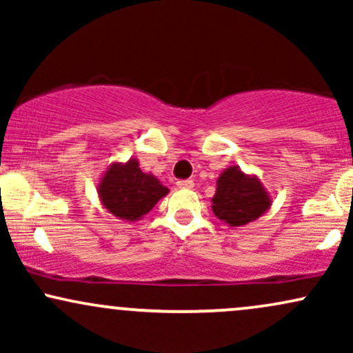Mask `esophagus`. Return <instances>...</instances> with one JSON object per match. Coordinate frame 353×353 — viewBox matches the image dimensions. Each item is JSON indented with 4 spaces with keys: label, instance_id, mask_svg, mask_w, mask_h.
Here are the masks:
<instances>
[{
    "label": "esophagus",
    "instance_id": "34e87169",
    "mask_svg": "<svg viewBox=\"0 0 353 353\" xmlns=\"http://www.w3.org/2000/svg\"><path fill=\"white\" fill-rule=\"evenodd\" d=\"M177 188L179 189H192L194 182L190 179H184V181H177Z\"/></svg>",
    "mask_w": 353,
    "mask_h": 353
}]
</instances>
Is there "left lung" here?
<instances>
[{
  "mask_svg": "<svg viewBox=\"0 0 353 353\" xmlns=\"http://www.w3.org/2000/svg\"><path fill=\"white\" fill-rule=\"evenodd\" d=\"M272 205V196L255 174H245L230 165L217 177L212 212L229 228H242L264 216Z\"/></svg>",
  "mask_w": 353,
  "mask_h": 353,
  "instance_id": "1",
  "label": "left lung"
}]
</instances>
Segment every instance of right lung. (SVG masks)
Here are the masks:
<instances>
[{"instance_id": "1", "label": "right lung", "mask_w": 353, "mask_h": 353, "mask_svg": "<svg viewBox=\"0 0 353 353\" xmlns=\"http://www.w3.org/2000/svg\"><path fill=\"white\" fill-rule=\"evenodd\" d=\"M168 194L169 189L154 174L143 172L136 157L109 164L98 182L101 205L125 222L143 219Z\"/></svg>"}]
</instances>
